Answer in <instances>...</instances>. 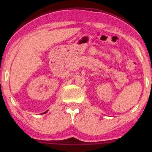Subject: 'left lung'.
Instances as JSON below:
<instances>
[{"label": "left lung", "instance_id": "obj_1", "mask_svg": "<svg viewBox=\"0 0 152 152\" xmlns=\"http://www.w3.org/2000/svg\"><path fill=\"white\" fill-rule=\"evenodd\" d=\"M151 83H152V82H151Z\"/></svg>", "mask_w": 152, "mask_h": 152}]
</instances>
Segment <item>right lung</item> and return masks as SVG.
<instances>
[{
  "instance_id": "1",
  "label": "right lung",
  "mask_w": 152,
  "mask_h": 152,
  "mask_svg": "<svg viewBox=\"0 0 152 152\" xmlns=\"http://www.w3.org/2000/svg\"><path fill=\"white\" fill-rule=\"evenodd\" d=\"M47 112V111H46ZM46 112H45V113H46Z\"/></svg>"
}]
</instances>
